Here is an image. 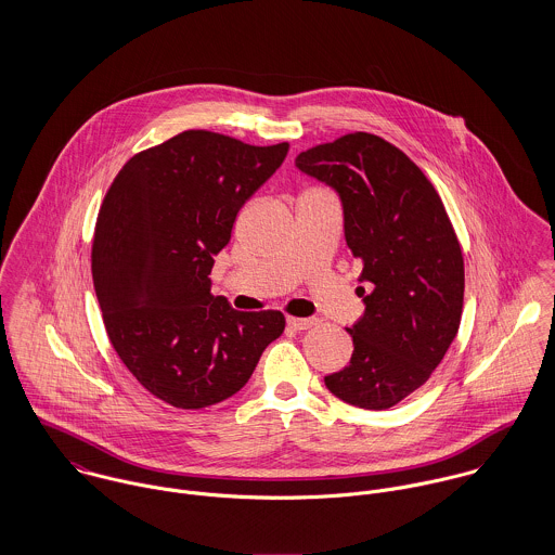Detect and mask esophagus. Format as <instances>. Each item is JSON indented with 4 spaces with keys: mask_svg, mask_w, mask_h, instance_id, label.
Returning <instances> with one entry per match:
<instances>
[{
    "mask_svg": "<svg viewBox=\"0 0 555 555\" xmlns=\"http://www.w3.org/2000/svg\"><path fill=\"white\" fill-rule=\"evenodd\" d=\"M317 318H288V324L295 328V331H308L312 326H317Z\"/></svg>",
    "mask_w": 555,
    "mask_h": 555,
    "instance_id": "34e87169",
    "label": "esophagus"
}]
</instances>
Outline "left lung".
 I'll list each match as a JSON object with an SVG mask.
<instances>
[{"label": "left lung", "mask_w": 555, "mask_h": 555, "mask_svg": "<svg viewBox=\"0 0 555 555\" xmlns=\"http://www.w3.org/2000/svg\"><path fill=\"white\" fill-rule=\"evenodd\" d=\"M295 164L339 194L346 243L372 288H357L365 314L346 328L350 365L324 385L346 403L387 410L429 380L457 335L462 245L431 181L376 134L339 137Z\"/></svg>", "instance_id": "obj_1"}]
</instances>
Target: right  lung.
<instances>
[{"mask_svg":"<svg viewBox=\"0 0 555 555\" xmlns=\"http://www.w3.org/2000/svg\"><path fill=\"white\" fill-rule=\"evenodd\" d=\"M288 147L185 130L128 159L104 196L91 245L102 320L130 374L175 408L235 396L284 333L282 312L233 310L209 275Z\"/></svg>","mask_w":555,"mask_h":555,"instance_id":"1","label":"right lung"}]
</instances>
